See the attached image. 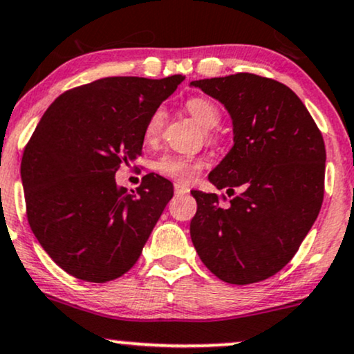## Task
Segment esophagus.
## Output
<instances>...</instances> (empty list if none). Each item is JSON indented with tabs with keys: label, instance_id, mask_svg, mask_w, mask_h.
I'll return each instance as SVG.
<instances>
[{
	"label": "esophagus",
	"instance_id": "1",
	"mask_svg": "<svg viewBox=\"0 0 354 354\" xmlns=\"http://www.w3.org/2000/svg\"><path fill=\"white\" fill-rule=\"evenodd\" d=\"M174 190H176V195H187L190 192L189 187H185V185H182V184L174 185Z\"/></svg>",
	"mask_w": 354,
	"mask_h": 354
}]
</instances>
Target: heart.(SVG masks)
<instances>
[{"instance_id": "1", "label": "heart", "mask_w": 354, "mask_h": 354, "mask_svg": "<svg viewBox=\"0 0 354 354\" xmlns=\"http://www.w3.org/2000/svg\"><path fill=\"white\" fill-rule=\"evenodd\" d=\"M185 106L190 115L194 116L203 128L212 129L220 123V111H218L215 103L210 102L208 98L194 97L185 103ZM162 128L164 111L160 110V108H157V110L151 113V116L147 118L146 121V126H144V138H146V141H154V139L159 138ZM203 165V159H200V157L167 154L157 160L156 170L160 176H165L172 178V180H176L177 184L187 185L192 184V182L200 176Z\"/></svg>"}]
</instances>
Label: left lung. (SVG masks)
<instances>
[{
	"label": "left lung",
	"mask_w": 354,
	"mask_h": 354,
	"mask_svg": "<svg viewBox=\"0 0 354 354\" xmlns=\"http://www.w3.org/2000/svg\"><path fill=\"white\" fill-rule=\"evenodd\" d=\"M192 85L225 104L234 131L233 149L210 174L234 197L223 207L225 195L192 192V243L221 281L261 282L294 257L320 213L324 136L302 100L272 78L234 73Z\"/></svg>",
	"instance_id": "1"
}]
</instances>
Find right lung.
Wrapping results in <instances>:
<instances>
[{"label":"right lung","mask_w":354,"mask_h":354,"mask_svg":"<svg viewBox=\"0 0 354 354\" xmlns=\"http://www.w3.org/2000/svg\"><path fill=\"white\" fill-rule=\"evenodd\" d=\"M182 75L104 77L47 108L21 160L26 215L52 261L86 282H108L136 264L165 205L167 178L147 174L136 190L115 180L141 154L144 126Z\"/></svg>","instance_id":"1"}]
</instances>
